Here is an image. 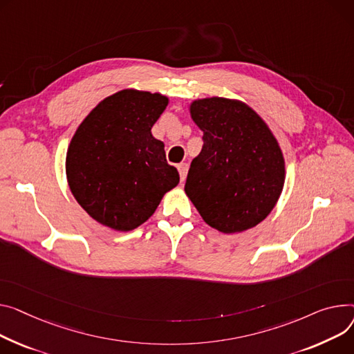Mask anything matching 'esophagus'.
<instances>
[{"mask_svg": "<svg viewBox=\"0 0 354 354\" xmlns=\"http://www.w3.org/2000/svg\"><path fill=\"white\" fill-rule=\"evenodd\" d=\"M187 163H180L179 167H178V169H179V175H180V182H185V179H186V175H187Z\"/></svg>", "mask_w": 354, "mask_h": 354, "instance_id": "esophagus-1", "label": "esophagus"}]
</instances>
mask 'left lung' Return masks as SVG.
I'll list each match as a JSON object with an SVG mask.
<instances>
[{
    "label": "left lung",
    "mask_w": 354,
    "mask_h": 354,
    "mask_svg": "<svg viewBox=\"0 0 354 354\" xmlns=\"http://www.w3.org/2000/svg\"><path fill=\"white\" fill-rule=\"evenodd\" d=\"M189 111L203 132V147L187 172V198L202 219L222 233L261 223L274 207L286 174L272 131L238 100H196Z\"/></svg>",
    "instance_id": "1"
}]
</instances>
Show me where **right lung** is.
I'll list each match as a JSON object with an SVG mask.
<instances>
[{
	"mask_svg": "<svg viewBox=\"0 0 354 354\" xmlns=\"http://www.w3.org/2000/svg\"><path fill=\"white\" fill-rule=\"evenodd\" d=\"M169 100L122 89L93 108L66 152L69 189L86 214L113 230L147 222L163 195L179 183L152 127Z\"/></svg>",
	"mask_w": 354,
	"mask_h": 354,
	"instance_id": "1",
	"label": "right lung"
}]
</instances>
